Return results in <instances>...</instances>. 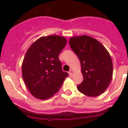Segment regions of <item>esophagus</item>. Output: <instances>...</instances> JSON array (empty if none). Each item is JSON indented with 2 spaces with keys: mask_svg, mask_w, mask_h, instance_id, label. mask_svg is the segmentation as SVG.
Listing matches in <instances>:
<instances>
[{
  "mask_svg": "<svg viewBox=\"0 0 128 128\" xmlns=\"http://www.w3.org/2000/svg\"><path fill=\"white\" fill-rule=\"evenodd\" d=\"M69 76L70 77L73 76V73H72V72H71V71L69 72Z\"/></svg>",
  "mask_w": 128,
  "mask_h": 128,
  "instance_id": "34e87169",
  "label": "esophagus"
}]
</instances>
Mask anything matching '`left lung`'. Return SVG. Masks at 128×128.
<instances>
[{
  "instance_id": "left-lung-1",
  "label": "left lung",
  "mask_w": 128,
  "mask_h": 128,
  "mask_svg": "<svg viewBox=\"0 0 128 128\" xmlns=\"http://www.w3.org/2000/svg\"><path fill=\"white\" fill-rule=\"evenodd\" d=\"M69 44L81 62L83 81L77 86L81 93L97 97L104 92L113 76V63L104 46L86 35L71 37Z\"/></svg>"
}]
</instances>
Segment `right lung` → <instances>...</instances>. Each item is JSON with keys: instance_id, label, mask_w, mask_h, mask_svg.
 I'll return each instance as SVG.
<instances>
[{"instance_id": "obj_1", "label": "right lung", "mask_w": 128, "mask_h": 128, "mask_svg": "<svg viewBox=\"0 0 128 128\" xmlns=\"http://www.w3.org/2000/svg\"><path fill=\"white\" fill-rule=\"evenodd\" d=\"M66 39L59 35L42 36L31 44L22 65L23 80L30 94L38 99H50L59 91L67 72H63L59 54Z\"/></svg>"}]
</instances>
